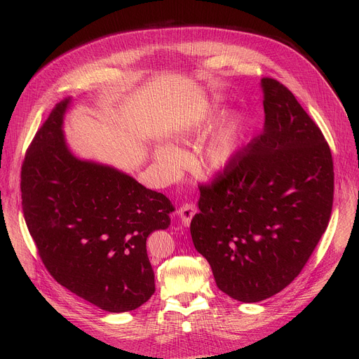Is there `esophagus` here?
<instances>
[{
  "instance_id": "34e87169",
  "label": "esophagus",
  "mask_w": 359,
  "mask_h": 359,
  "mask_svg": "<svg viewBox=\"0 0 359 359\" xmlns=\"http://www.w3.org/2000/svg\"><path fill=\"white\" fill-rule=\"evenodd\" d=\"M196 212H197V209L194 204H183V206L177 212V217H179L180 223L187 227L190 224L193 216L196 215Z\"/></svg>"
}]
</instances>
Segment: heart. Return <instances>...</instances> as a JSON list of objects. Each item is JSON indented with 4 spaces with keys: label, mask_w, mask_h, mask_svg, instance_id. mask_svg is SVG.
Here are the masks:
<instances>
[{
    "label": "heart",
    "mask_w": 359,
    "mask_h": 359,
    "mask_svg": "<svg viewBox=\"0 0 359 359\" xmlns=\"http://www.w3.org/2000/svg\"><path fill=\"white\" fill-rule=\"evenodd\" d=\"M200 128H204V125H200L198 129ZM241 133V119L236 114L226 116L215 128L206 147V162L213 170L220 172L229 168L238 150ZM153 156H155L163 176L170 180L176 179L186 165L184 153L169 144L158 146L153 151Z\"/></svg>",
    "instance_id": "1"
}]
</instances>
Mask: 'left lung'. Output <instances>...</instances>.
<instances>
[{
  "label": "left lung",
  "instance_id": "obj_1",
  "mask_svg": "<svg viewBox=\"0 0 359 359\" xmlns=\"http://www.w3.org/2000/svg\"><path fill=\"white\" fill-rule=\"evenodd\" d=\"M264 130L203 187L190 224L217 287L241 302L284 290L324 234L334 165L320 128L278 81L262 79Z\"/></svg>",
  "mask_w": 359,
  "mask_h": 359
}]
</instances>
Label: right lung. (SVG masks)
Returning <instances> with one entry per match:
<instances>
[{"instance_id":"obj_1","label":"right lung","mask_w":359,"mask_h":359,"mask_svg":"<svg viewBox=\"0 0 359 359\" xmlns=\"http://www.w3.org/2000/svg\"><path fill=\"white\" fill-rule=\"evenodd\" d=\"M65 97L36 132L21 170L22 210L38 254L61 285L108 313L155 292L146 240L170 226V200L114 166L75 156Z\"/></svg>"}]
</instances>
